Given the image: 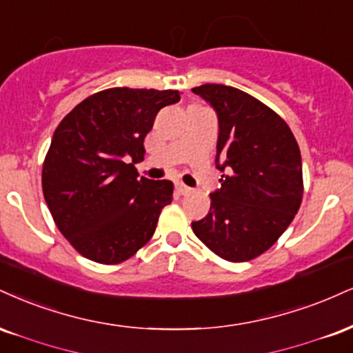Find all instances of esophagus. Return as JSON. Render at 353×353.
<instances>
[{
	"instance_id": "1",
	"label": "esophagus",
	"mask_w": 353,
	"mask_h": 353,
	"mask_svg": "<svg viewBox=\"0 0 353 353\" xmlns=\"http://www.w3.org/2000/svg\"><path fill=\"white\" fill-rule=\"evenodd\" d=\"M176 190H177V192H179L181 195H188V194L192 192V189L188 188V185H185V184H182V182H177V184H176Z\"/></svg>"
}]
</instances>
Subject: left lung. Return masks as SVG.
Here are the masks:
<instances>
[{"label":"left lung","instance_id":"left-lung-1","mask_svg":"<svg viewBox=\"0 0 353 353\" xmlns=\"http://www.w3.org/2000/svg\"><path fill=\"white\" fill-rule=\"evenodd\" d=\"M219 114L220 189L192 230L217 256L250 261L270 250L303 202V163L294 134L274 110L235 87L192 88ZM222 157L223 165L218 164Z\"/></svg>","mask_w":353,"mask_h":353}]
</instances>
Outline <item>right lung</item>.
I'll list each match as a JSON object with an SVG mask.
<instances>
[{
    "label": "right lung",
    "mask_w": 353,
    "mask_h": 353,
    "mask_svg": "<svg viewBox=\"0 0 353 353\" xmlns=\"http://www.w3.org/2000/svg\"><path fill=\"white\" fill-rule=\"evenodd\" d=\"M179 100L177 90L107 88L80 101L55 128L42 192L57 228L82 256L118 265L151 240L174 185L138 177L128 161H143L156 114Z\"/></svg>",
    "instance_id": "add662e5"
}]
</instances>
